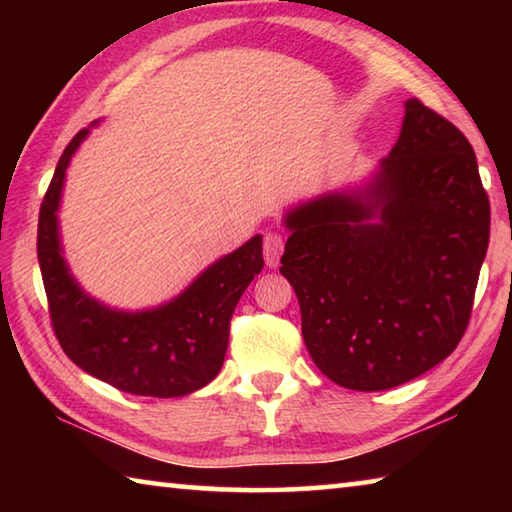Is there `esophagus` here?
I'll list each match as a JSON object with an SVG mask.
<instances>
[{
	"label": "esophagus",
	"mask_w": 512,
	"mask_h": 512,
	"mask_svg": "<svg viewBox=\"0 0 512 512\" xmlns=\"http://www.w3.org/2000/svg\"><path fill=\"white\" fill-rule=\"evenodd\" d=\"M284 244H287V239H284L280 232H266V237H264V262H266L268 268H275L277 264H280Z\"/></svg>",
	"instance_id": "esophagus-1"
}]
</instances>
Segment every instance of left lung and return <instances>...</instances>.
Returning <instances> with one entry per match:
<instances>
[{
	"mask_svg": "<svg viewBox=\"0 0 512 512\" xmlns=\"http://www.w3.org/2000/svg\"><path fill=\"white\" fill-rule=\"evenodd\" d=\"M372 215L379 224H368ZM280 273L302 339L334 384L386 391L461 343L490 241L472 144L420 99L366 196H323L287 216Z\"/></svg>",
	"mask_w": 512,
	"mask_h": 512,
	"instance_id": "8db88e82",
	"label": "left lung"
}]
</instances>
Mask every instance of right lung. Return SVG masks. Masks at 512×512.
Masks as SVG:
<instances>
[{"mask_svg": "<svg viewBox=\"0 0 512 512\" xmlns=\"http://www.w3.org/2000/svg\"><path fill=\"white\" fill-rule=\"evenodd\" d=\"M85 135L88 128L65 146L38 219V262L56 339L76 366L117 391L146 397L194 393L223 366L230 318L241 293L264 268L262 237L219 259L183 296L160 309L124 314L99 305L67 273L56 228L65 169Z\"/></svg>", "mask_w": 512, "mask_h": 512, "instance_id": "1", "label": "right lung"}]
</instances>
